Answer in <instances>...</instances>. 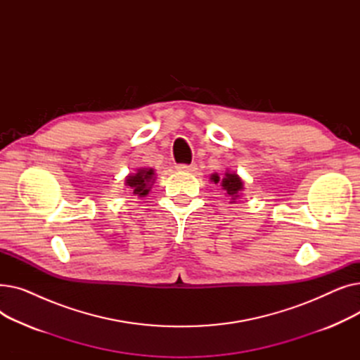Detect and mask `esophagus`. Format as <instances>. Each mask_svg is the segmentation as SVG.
Returning <instances> with one entry per match:
<instances>
[{"instance_id": "34e87169", "label": "esophagus", "mask_w": 360, "mask_h": 360, "mask_svg": "<svg viewBox=\"0 0 360 360\" xmlns=\"http://www.w3.org/2000/svg\"><path fill=\"white\" fill-rule=\"evenodd\" d=\"M176 170H179V172H194V170H197V166L193 163V165H178L176 166Z\"/></svg>"}]
</instances>
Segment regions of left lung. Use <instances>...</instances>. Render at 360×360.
I'll use <instances>...</instances> for the list:
<instances>
[{"label":"left lung","mask_w":360,"mask_h":360,"mask_svg":"<svg viewBox=\"0 0 360 360\" xmlns=\"http://www.w3.org/2000/svg\"><path fill=\"white\" fill-rule=\"evenodd\" d=\"M212 179L214 181V184H217L220 181V178L217 175H213ZM220 184L223 186V190L228 193V195L232 197V200H235L238 197L239 191L243 188L242 181L236 174H226L224 178L220 181Z\"/></svg>","instance_id":"left-lung-1"}]
</instances>
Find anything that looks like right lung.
I'll return each mask as SVG.
<instances>
[{
	"label": "right lung",
	"instance_id": "right-lung-1",
	"mask_svg": "<svg viewBox=\"0 0 360 360\" xmlns=\"http://www.w3.org/2000/svg\"><path fill=\"white\" fill-rule=\"evenodd\" d=\"M153 169H140L136 175H129L127 178V185L132 188V194L144 197L148 194V182L153 181Z\"/></svg>",
	"mask_w": 360,
	"mask_h": 360
}]
</instances>
